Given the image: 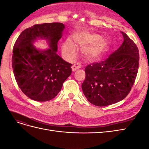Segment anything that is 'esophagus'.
Wrapping results in <instances>:
<instances>
[{
    "label": "esophagus",
    "mask_w": 149,
    "mask_h": 149,
    "mask_svg": "<svg viewBox=\"0 0 149 149\" xmlns=\"http://www.w3.org/2000/svg\"><path fill=\"white\" fill-rule=\"evenodd\" d=\"M81 68V65L79 63H76V64H74L73 66H72L71 67V69H72V71H75L76 70H77L78 69H79Z\"/></svg>",
    "instance_id": "esophagus-1"
}]
</instances>
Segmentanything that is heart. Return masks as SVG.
<instances>
[{"mask_svg": "<svg viewBox=\"0 0 149 149\" xmlns=\"http://www.w3.org/2000/svg\"><path fill=\"white\" fill-rule=\"evenodd\" d=\"M73 38L78 46L83 48L84 56L89 60H94L100 58L107 47L108 42L101 36L86 30H79L73 34ZM62 52L69 58H73L77 53V47L74 43L68 38L63 44Z\"/></svg>", "mask_w": 149, "mask_h": 149, "instance_id": "obj_1", "label": "heart"}]
</instances>
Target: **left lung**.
I'll use <instances>...</instances> for the list:
<instances>
[{
    "label": "left lung",
    "instance_id": "8db88e82",
    "mask_svg": "<svg viewBox=\"0 0 149 149\" xmlns=\"http://www.w3.org/2000/svg\"><path fill=\"white\" fill-rule=\"evenodd\" d=\"M121 33L124 42L117 50L106 60L94 62L85 68L82 89L88 101L95 106H109L124 100L136 79L139 49L127 35Z\"/></svg>",
    "mask_w": 149,
    "mask_h": 149
}]
</instances>
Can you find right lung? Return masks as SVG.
<instances>
[{
    "label": "right lung",
    "mask_w": 149,
    "mask_h": 149,
    "mask_svg": "<svg viewBox=\"0 0 149 149\" xmlns=\"http://www.w3.org/2000/svg\"><path fill=\"white\" fill-rule=\"evenodd\" d=\"M64 29V24L58 22L36 24L22 31L14 44L13 74L22 91L31 100H52L71 74L72 64L56 54L58 42ZM38 38L47 39L51 48L37 50L32 43Z\"/></svg>",
    "instance_id": "1"
}]
</instances>
